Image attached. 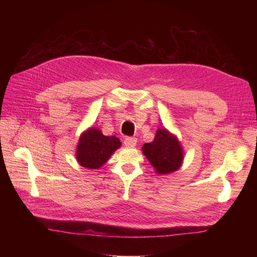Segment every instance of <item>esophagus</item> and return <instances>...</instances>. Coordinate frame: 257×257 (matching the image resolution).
Returning a JSON list of instances; mask_svg holds the SVG:
<instances>
[{
	"instance_id": "1",
	"label": "esophagus",
	"mask_w": 257,
	"mask_h": 257,
	"mask_svg": "<svg viewBox=\"0 0 257 257\" xmlns=\"http://www.w3.org/2000/svg\"><path fill=\"white\" fill-rule=\"evenodd\" d=\"M137 144V138L135 137H127L124 139V145L127 148H134Z\"/></svg>"
}]
</instances>
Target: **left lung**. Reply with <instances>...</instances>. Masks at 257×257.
Instances as JSON below:
<instances>
[{"instance_id":"obj_1","label":"left lung","mask_w":257,"mask_h":257,"mask_svg":"<svg viewBox=\"0 0 257 257\" xmlns=\"http://www.w3.org/2000/svg\"><path fill=\"white\" fill-rule=\"evenodd\" d=\"M147 160L159 175L177 172L182 166L184 151L176 135L165 128H158L154 141L142 148Z\"/></svg>"}]
</instances>
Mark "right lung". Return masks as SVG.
Returning a JSON list of instances; mask_svg holds the SVG:
<instances>
[{"mask_svg":"<svg viewBox=\"0 0 257 257\" xmlns=\"http://www.w3.org/2000/svg\"><path fill=\"white\" fill-rule=\"evenodd\" d=\"M121 142L115 136H105L96 127L82 132L76 147V160L78 164L88 169H98L110 159Z\"/></svg>","mask_w":257,"mask_h":257,"instance_id":"add662e5","label":"right lung"}]
</instances>
